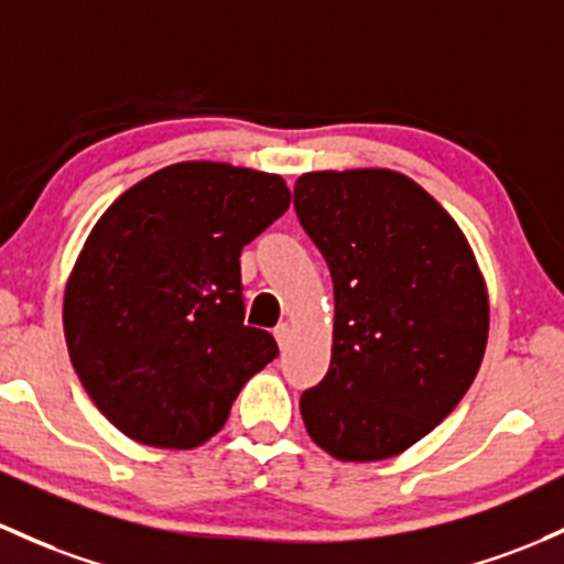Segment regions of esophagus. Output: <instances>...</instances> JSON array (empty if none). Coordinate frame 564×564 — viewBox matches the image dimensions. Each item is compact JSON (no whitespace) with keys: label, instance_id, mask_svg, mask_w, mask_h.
<instances>
[{"label":"esophagus","instance_id":"1","mask_svg":"<svg viewBox=\"0 0 564 564\" xmlns=\"http://www.w3.org/2000/svg\"><path fill=\"white\" fill-rule=\"evenodd\" d=\"M272 334H275L278 345H281V350H283L289 345V339H292V326H289V324H278L275 332H272Z\"/></svg>","mask_w":564,"mask_h":564}]
</instances>
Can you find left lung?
Instances as JSON below:
<instances>
[{
    "mask_svg": "<svg viewBox=\"0 0 564 564\" xmlns=\"http://www.w3.org/2000/svg\"><path fill=\"white\" fill-rule=\"evenodd\" d=\"M294 208L334 283L332 364L302 393V420L337 460H386L471 388L490 329L485 278L453 216L404 173H302Z\"/></svg>",
    "mask_w": 564,
    "mask_h": 564,
    "instance_id": "obj_1",
    "label": "left lung"
}]
</instances>
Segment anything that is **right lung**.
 <instances>
[{"mask_svg": "<svg viewBox=\"0 0 564 564\" xmlns=\"http://www.w3.org/2000/svg\"><path fill=\"white\" fill-rule=\"evenodd\" d=\"M275 173L192 160L154 171L96 221L64 294L79 382L133 442L189 449L278 356L243 324L240 251L286 214Z\"/></svg>", "mask_w": 564, "mask_h": 564, "instance_id": "add662e5", "label": "right lung"}]
</instances>
